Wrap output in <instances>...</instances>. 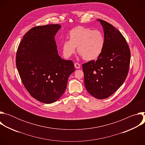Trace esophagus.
<instances>
[{"label": "esophagus", "instance_id": "esophagus-1", "mask_svg": "<svg viewBox=\"0 0 145 145\" xmlns=\"http://www.w3.org/2000/svg\"><path fill=\"white\" fill-rule=\"evenodd\" d=\"M74 67L76 68V69H79L80 68V65L78 63H75L74 64Z\"/></svg>", "mask_w": 145, "mask_h": 145}]
</instances>
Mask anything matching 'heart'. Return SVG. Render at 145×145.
Masks as SVG:
<instances>
[{
	"label": "heart",
	"mask_w": 145,
	"mask_h": 145,
	"mask_svg": "<svg viewBox=\"0 0 145 145\" xmlns=\"http://www.w3.org/2000/svg\"><path fill=\"white\" fill-rule=\"evenodd\" d=\"M69 40L63 44V52L65 57L69 58L74 53L76 47L78 53L85 60L97 58L105 46V38L99 30H92L83 26H77L69 33Z\"/></svg>",
	"instance_id": "1"
}]
</instances>
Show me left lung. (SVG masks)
Segmentation results:
<instances>
[{"label": "left lung", "instance_id": "left-lung-1", "mask_svg": "<svg viewBox=\"0 0 145 145\" xmlns=\"http://www.w3.org/2000/svg\"><path fill=\"white\" fill-rule=\"evenodd\" d=\"M105 46L96 61L82 64L84 84L94 97L104 99L112 95L125 81L129 70L131 53L126 40L116 28L101 19Z\"/></svg>", "mask_w": 145, "mask_h": 145}]
</instances>
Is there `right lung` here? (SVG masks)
<instances>
[{
	"label": "right lung",
	"mask_w": 145,
	"mask_h": 145,
	"mask_svg": "<svg viewBox=\"0 0 145 145\" xmlns=\"http://www.w3.org/2000/svg\"><path fill=\"white\" fill-rule=\"evenodd\" d=\"M57 24L34 27L24 36L16 56V65L29 93L37 100L50 104L66 90L69 76L74 71L73 61L58 54L54 37Z\"/></svg>",
	"instance_id": "obj_1"
}]
</instances>
